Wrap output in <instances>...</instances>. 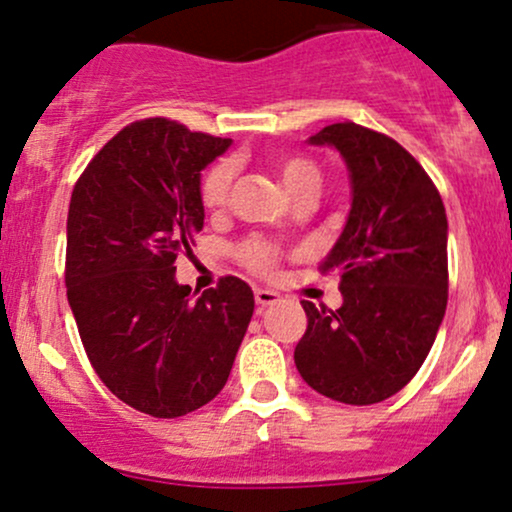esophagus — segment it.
Returning a JSON list of instances; mask_svg holds the SVG:
<instances>
[{"label":"esophagus","mask_w":512,"mask_h":512,"mask_svg":"<svg viewBox=\"0 0 512 512\" xmlns=\"http://www.w3.org/2000/svg\"><path fill=\"white\" fill-rule=\"evenodd\" d=\"M255 303H257V313H262V310L269 308V305L279 303V293L269 291V289H257L255 291Z\"/></svg>","instance_id":"1"}]
</instances>
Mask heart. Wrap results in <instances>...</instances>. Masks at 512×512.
Masks as SVG:
<instances>
[{"instance_id": "obj_1", "label": "heart", "mask_w": 512, "mask_h": 512, "mask_svg": "<svg viewBox=\"0 0 512 512\" xmlns=\"http://www.w3.org/2000/svg\"><path fill=\"white\" fill-rule=\"evenodd\" d=\"M276 173H279L281 182L289 190L291 197L301 195L305 190H317L320 187V170L313 161L303 156H276L272 161ZM233 178H236V166L231 161H219L214 163L204 175L202 187H199V197L207 204L209 209H219L228 202L233 190ZM240 257L255 272H272L279 260V252L272 243L267 240H248V243L240 248Z\"/></svg>"}]
</instances>
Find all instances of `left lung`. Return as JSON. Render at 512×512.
<instances>
[{"label":"left lung","mask_w":512,"mask_h":512,"mask_svg":"<svg viewBox=\"0 0 512 512\" xmlns=\"http://www.w3.org/2000/svg\"><path fill=\"white\" fill-rule=\"evenodd\" d=\"M344 158L351 209L320 272L339 274L342 305L303 301L301 378L344 404H378L426 361L448 305V216L436 185L395 139L337 122L308 139Z\"/></svg>","instance_id":"left-lung-1"}]
</instances>
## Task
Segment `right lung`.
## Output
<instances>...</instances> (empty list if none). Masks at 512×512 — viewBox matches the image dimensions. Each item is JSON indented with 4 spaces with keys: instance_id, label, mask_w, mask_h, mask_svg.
I'll return each mask as SVG.
<instances>
[{
    "instance_id": "obj_1",
    "label": "right lung",
    "mask_w": 512,
    "mask_h": 512,
    "mask_svg": "<svg viewBox=\"0 0 512 512\" xmlns=\"http://www.w3.org/2000/svg\"><path fill=\"white\" fill-rule=\"evenodd\" d=\"M233 142L166 117L117 132L74 185L67 298L98 378L129 407L175 419L226 385L255 296L238 276L192 301L175 260L204 226L202 170Z\"/></svg>"
}]
</instances>
